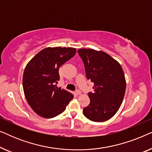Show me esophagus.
Instances as JSON below:
<instances>
[{
	"label": "esophagus",
	"instance_id": "34e87169",
	"mask_svg": "<svg viewBox=\"0 0 152 152\" xmlns=\"http://www.w3.org/2000/svg\"><path fill=\"white\" fill-rule=\"evenodd\" d=\"M75 93H76V95H80L82 94V92H81V91H80V90H77V91H75Z\"/></svg>",
	"mask_w": 152,
	"mask_h": 152
}]
</instances>
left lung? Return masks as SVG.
I'll use <instances>...</instances> for the list:
<instances>
[{
    "label": "left lung",
    "mask_w": 152,
    "mask_h": 152,
    "mask_svg": "<svg viewBox=\"0 0 152 152\" xmlns=\"http://www.w3.org/2000/svg\"><path fill=\"white\" fill-rule=\"evenodd\" d=\"M88 80L94 83L90 104L83 113L90 120L104 122L117 113L123 100L126 80L120 64L109 55L91 48L79 49Z\"/></svg>",
    "instance_id": "left-lung-1"
}]
</instances>
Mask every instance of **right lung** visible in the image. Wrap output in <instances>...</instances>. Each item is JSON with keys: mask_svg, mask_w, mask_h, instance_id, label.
<instances>
[{"mask_svg": "<svg viewBox=\"0 0 152 152\" xmlns=\"http://www.w3.org/2000/svg\"><path fill=\"white\" fill-rule=\"evenodd\" d=\"M76 53L74 48H46L28 62L23 76V87L28 103L37 115L55 117L65 111L73 95L56 86L59 68Z\"/></svg>", "mask_w": 152, "mask_h": 152, "instance_id": "obj_1", "label": "right lung"}]
</instances>
